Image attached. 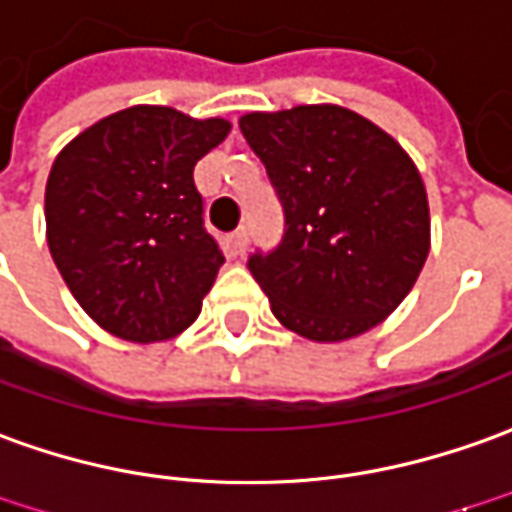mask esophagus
<instances>
[{
  "label": "esophagus",
  "mask_w": 512,
  "mask_h": 512,
  "mask_svg": "<svg viewBox=\"0 0 512 512\" xmlns=\"http://www.w3.org/2000/svg\"><path fill=\"white\" fill-rule=\"evenodd\" d=\"M245 248H248V228H236L231 234V250L239 256V253H245Z\"/></svg>",
  "instance_id": "1"
}]
</instances>
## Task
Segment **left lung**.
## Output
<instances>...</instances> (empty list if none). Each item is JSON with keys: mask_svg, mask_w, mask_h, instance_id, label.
Wrapping results in <instances>:
<instances>
[{"mask_svg": "<svg viewBox=\"0 0 512 512\" xmlns=\"http://www.w3.org/2000/svg\"><path fill=\"white\" fill-rule=\"evenodd\" d=\"M287 214L276 250L250 273L284 329L343 343L379 326L429 256V200L407 150L343 105L239 119Z\"/></svg>", "mask_w": 512, "mask_h": 512, "instance_id": "left-lung-1", "label": "left lung"}]
</instances>
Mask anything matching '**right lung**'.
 <instances>
[{
    "label": "right lung",
    "mask_w": 512,
    "mask_h": 512,
    "mask_svg": "<svg viewBox=\"0 0 512 512\" xmlns=\"http://www.w3.org/2000/svg\"><path fill=\"white\" fill-rule=\"evenodd\" d=\"M228 133L220 116L133 105L55 158L44 195L49 253L74 301L108 334L164 343L200 315L225 259L203 228L195 164Z\"/></svg>",
    "instance_id": "1"
}]
</instances>
